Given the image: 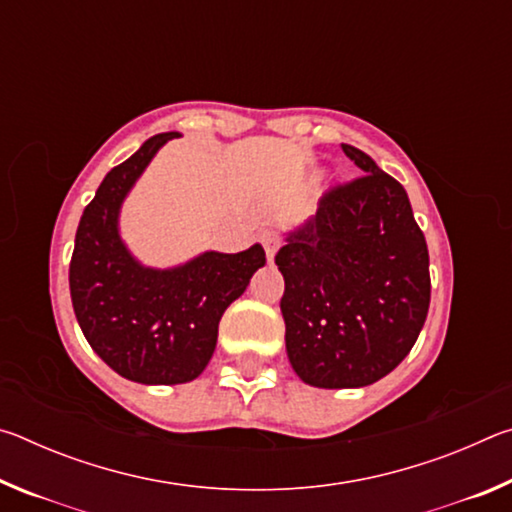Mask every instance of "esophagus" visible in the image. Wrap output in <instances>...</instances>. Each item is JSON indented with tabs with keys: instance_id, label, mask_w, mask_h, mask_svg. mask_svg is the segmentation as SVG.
I'll return each mask as SVG.
<instances>
[{
	"instance_id": "esophagus-1",
	"label": "esophagus",
	"mask_w": 512,
	"mask_h": 512,
	"mask_svg": "<svg viewBox=\"0 0 512 512\" xmlns=\"http://www.w3.org/2000/svg\"><path fill=\"white\" fill-rule=\"evenodd\" d=\"M262 244H264L268 259H273L275 253H277V248H280V235H277L275 230H266L262 235Z\"/></svg>"
}]
</instances>
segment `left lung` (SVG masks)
Returning a JSON list of instances; mask_svg holds the SVG:
<instances>
[{"mask_svg": "<svg viewBox=\"0 0 512 512\" xmlns=\"http://www.w3.org/2000/svg\"><path fill=\"white\" fill-rule=\"evenodd\" d=\"M363 171L336 183L275 255L287 354L318 388L375 384L418 341L431 300L429 250L406 189L350 144Z\"/></svg>", "mask_w": 512, "mask_h": 512, "instance_id": "1", "label": "left lung"}]
</instances>
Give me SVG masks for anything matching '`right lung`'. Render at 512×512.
<instances>
[{"label":"right lung","mask_w":512,"mask_h":512,"mask_svg":"<svg viewBox=\"0 0 512 512\" xmlns=\"http://www.w3.org/2000/svg\"><path fill=\"white\" fill-rule=\"evenodd\" d=\"M160 133L108 171L83 210L69 262V293L92 350L137 384H185L210 363L223 311L266 264L264 248L205 253L171 271L144 268L117 232L119 205L164 142Z\"/></svg>","instance_id":"right-lung-1"}]
</instances>
